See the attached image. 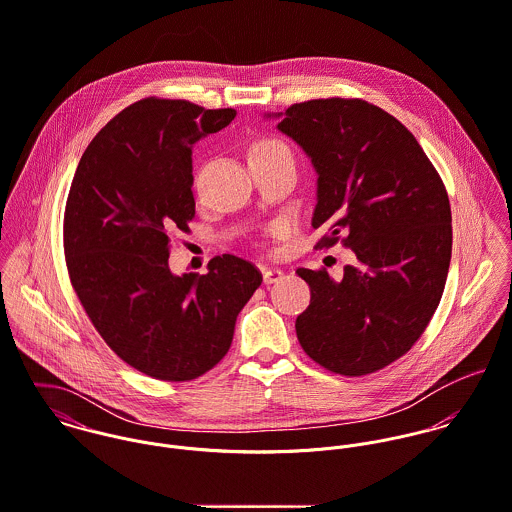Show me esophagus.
<instances>
[{
    "label": "esophagus",
    "instance_id": "obj_1",
    "mask_svg": "<svg viewBox=\"0 0 512 512\" xmlns=\"http://www.w3.org/2000/svg\"><path fill=\"white\" fill-rule=\"evenodd\" d=\"M283 277H285V273H283L281 269H265V271H263V283H265V285L279 283Z\"/></svg>",
    "mask_w": 512,
    "mask_h": 512
}]
</instances>
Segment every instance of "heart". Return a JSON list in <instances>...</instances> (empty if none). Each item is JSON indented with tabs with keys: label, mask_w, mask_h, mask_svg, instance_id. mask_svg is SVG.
Returning a JSON list of instances; mask_svg holds the SVG:
<instances>
[{
	"label": "heart",
	"mask_w": 512,
	"mask_h": 512,
	"mask_svg": "<svg viewBox=\"0 0 512 512\" xmlns=\"http://www.w3.org/2000/svg\"><path fill=\"white\" fill-rule=\"evenodd\" d=\"M277 154H291L289 146L277 138H261L255 140L249 148V162L251 160H261V158H269V156H277Z\"/></svg>",
	"instance_id": "heart-1"
}]
</instances>
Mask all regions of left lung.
I'll return each instance as SVG.
<instances>
[{"label":"left lung","instance_id":"obj_1","mask_svg":"<svg viewBox=\"0 0 512 512\" xmlns=\"http://www.w3.org/2000/svg\"><path fill=\"white\" fill-rule=\"evenodd\" d=\"M277 128L316 172L312 227L338 239L358 263L334 281L299 269L310 305L297 316L308 356L342 376H364L404 356L441 301L451 261L445 186L408 128L360 99L293 104Z\"/></svg>","mask_w":512,"mask_h":512}]
</instances>
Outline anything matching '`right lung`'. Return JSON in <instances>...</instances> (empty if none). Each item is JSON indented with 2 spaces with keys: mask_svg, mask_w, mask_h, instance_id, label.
I'll return each mask as SVG.
<instances>
[{
  "mask_svg": "<svg viewBox=\"0 0 512 512\" xmlns=\"http://www.w3.org/2000/svg\"><path fill=\"white\" fill-rule=\"evenodd\" d=\"M188 101L144 99L118 112L85 150L65 209L73 289L104 342L166 382L211 370L263 277L235 255L174 275L170 235L196 215L192 148L235 118Z\"/></svg>",
  "mask_w": 512,
  "mask_h": 512,
  "instance_id": "obj_1",
  "label": "right lung"
}]
</instances>
